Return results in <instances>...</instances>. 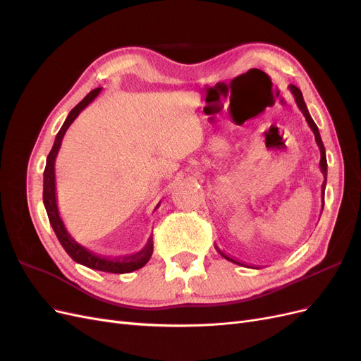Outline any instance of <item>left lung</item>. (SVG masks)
<instances>
[{
	"label": "left lung",
	"instance_id": "obj_1",
	"mask_svg": "<svg viewBox=\"0 0 361 361\" xmlns=\"http://www.w3.org/2000/svg\"><path fill=\"white\" fill-rule=\"evenodd\" d=\"M289 90H290V93L293 94L295 102H297V105H298V108H300V111L302 113V116L305 117V120H307V123H309L310 129L313 130L316 145H318V147H319V150H321V162H319V167H321V171H322V174H324V183H322V206H324V194H325V185H326V157H325V147H324V143H322V140H321L319 129H318V126H316V123L313 122V118H312V116H310V113H309V110H307V105H305V102H304V99H302L301 90L298 89L297 85H292V84L289 85ZM216 250H218V248H216ZM218 253H220L224 259L233 262V264H239L238 260H233L232 257L226 256V255L223 253V251L218 250Z\"/></svg>",
	"mask_w": 361,
	"mask_h": 361
}]
</instances>
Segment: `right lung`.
I'll return each mask as SVG.
<instances>
[{"mask_svg":"<svg viewBox=\"0 0 361 361\" xmlns=\"http://www.w3.org/2000/svg\"><path fill=\"white\" fill-rule=\"evenodd\" d=\"M101 87L99 89L92 90L89 94H87L84 99L76 105L73 110L69 113V116L64 120L63 126L60 128L59 134L56 137V141H54V146L49 152V155L47 158V167L45 171H43V204H45V209L49 218V223L56 232L61 247L66 250V253L76 262V264H81L90 269H97V271H104V272H113V274H126V272H133L140 268H143L152 253H154V241L152 238H149L147 244L145 245L143 250H140L138 253L125 256L122 259H108L102 257L99 255H94L93 251L89 248H85L84 245L78 244L72 238V235L68 232L66 226H64L60 212H59V204H57V192H56V158L59 155V150L61 146V140L66 134L68 128L72 125L73 120L80 116V113L84 110L85 106H89L97 96L101 93Z\"/></svg>","mask_w":361,"mask_h":361,"instance_id":"right-lung-1","label":"right lung"}]
</instances>
